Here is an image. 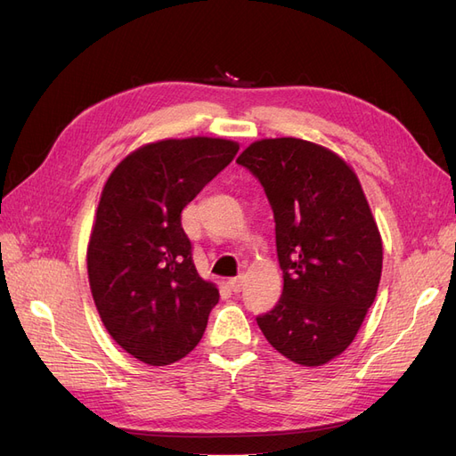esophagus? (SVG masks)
<instances>
[{"mask_svg":"<svg viewBox=\"0 0 456 456\" xmlns=\"http://www.w3.org/2000/svg\"><path fill=\"white\" fill-rule=\"evenodd\" d=\"M243 285H245V275H238V278L228 280V287L232 289L233 293H240L241 289H243Z\"/></svg>","mask_w":456,"mask_h":456,"instance_id":"obj_1","label":"esophagus"}]
</instances>
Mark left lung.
Wrapping results in <instances>:
<instances>
[{"mask_svg": "<svg viewBox=\"0 0 456 456\" xmlns=\"http://www.w3.org/2000/svg\"><path fill=\"white\" fill-rule=\"evenodd\" d=\"M236 161L266 191L283 270L281 298L256 323L281 355L320 367L350 346L380 283L382 240L360 178L293 136L256 141Z\"/></svg>", "mask_w": 456, "mask_h": 456, "instance_id": "1", "label": "left lung"}]
</instances>
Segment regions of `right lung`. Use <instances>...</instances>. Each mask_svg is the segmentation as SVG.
<instances>
[{
    "instance_id": "right-lung-1",
    "label": "right lung",
    "mask_w": 456,
    "mask_h": 456,
    "mask_svg": "<svg viewBox=\"0 0 456 456\" xmlns=\"http://www.w3.org/2000/svg\"><path fill=\"white\" fill-rule=\"evenodd\" d=\"M213 136L136 148L110 173L87 245L96 312L119 346L163 367L198 346L218 302L191 258L181 213L238 154Z\"/></svg>"
}]
</instances>
